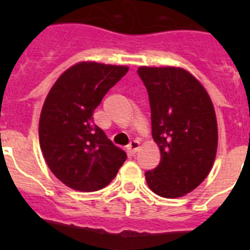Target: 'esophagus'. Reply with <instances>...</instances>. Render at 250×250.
Returning a JSON list of instances; mask_svg holds the SVG:
<instances>
[{
    "instance_id": "obj_1",
    "label": "esophagus",
    "mask_w": 250,
    "mask_h": 250,
    "mask_svg": "<svg viewBox=\"0 0 250 250\" xmlns=\"http://www.w3.org/2000/svg\"><path fill=\"white\" fill-rule=\"evenodd\" d=\"M139 149H140V143L137 140H133L131 141L128 144V146H127V152H128L129 154H135Z\"/></svg>"
}]
</instances>
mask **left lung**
I'll use <instances>...</instances> for the list:
<instances>
[{"label":"left lung","instance_id":"1","mask_svg":"<svg viewBox=\"0 0 250 250\" xmlns=\"http://www.w3.org/2000/svg\"><path fill=\"white\" fill-rule=\"evenodd\" d=\"M148 90L152 136L161 161L145 172L148 187L161 197L186 196L201 184L213 167L218 123L209 93L182 67L137 70Z\"/></svg>","mask_w":250,"mask_h":250}]
</instances>
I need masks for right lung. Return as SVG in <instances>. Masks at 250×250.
I'll use <instances>...</instances> for the list:
<instances>
[{
    "label": "right lung",
    "instance_id": "obj_1",
    "mask_svg": "<svg viewBox=\"0 0 250 250\" xmlns=\"http://www.w3.org/2000/svg\"><path fill=\"white\" fill-rule=\"evenodd\" d=\"M127 71V66L79 62L45 98L39 122L41 152L57 179L72 189H102L125 164L127 154L94 125L93 111Z\"/></svg>",
    "mask_w": 250,
    "mask_h": 250
}]
</instances>
